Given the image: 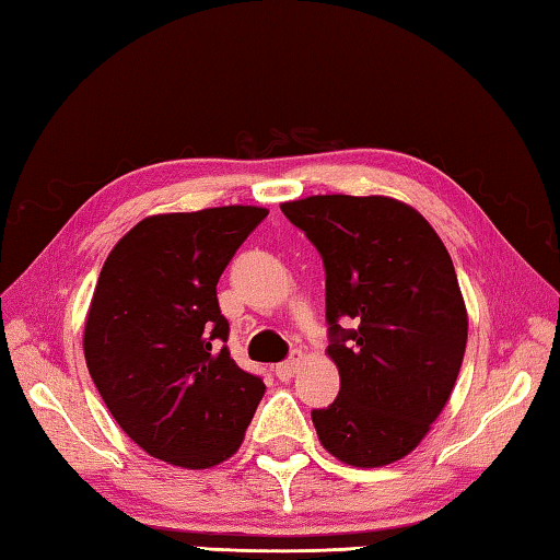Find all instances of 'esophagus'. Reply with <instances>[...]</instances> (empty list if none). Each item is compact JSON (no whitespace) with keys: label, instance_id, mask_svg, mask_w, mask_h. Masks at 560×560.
<instances>
[{"label":"esophagus","instance_id":"1","mask_svg":"<svg viewBox=\"0 0 560 560\" xmlns=\"http://www.w3.org/2000/svg\"><path fill=\"white\" fill-rule=\"evenodd\" d=\"M300 365H303V358H300V355H292L290 360H285V363L275 365V375H278L280 381H290V377H295V375H298Z\"/></svg>","mask_w":560,"mask_h":560}]
</instances>
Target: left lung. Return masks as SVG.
<instances>
[{"label": "left lung", "mask_w": 560, "mask_h": 560, "mask_svg": "<svg viewBox=\"0 0 560 560\" xmlns=\"http://www.w3.org/2000/svg\"><path fill=\"white\" fill-rule=\"evenodd\" d=\"M280 210L325 265L332 406L313 410L323 448L352 468L406 458L458 381L468 310L443 240L410 205L385 195H310ZM342 316L359 323L340 329Z\"/></svg>", "instance_id": "1"}]
</instances>
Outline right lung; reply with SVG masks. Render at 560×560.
<instances>
[{
    "instance_id": "1",
    "label": "right lung",
    "mask_w": 560,
    "mask_h": 560,
    "mask_svg": "<svg viewBox=\"0 0 560 560\" xmlns=\"http://www.w3.org/2000/svg\"><path fill=\"white\" fill-rule=\"evenodd\" d=\"M268 218L255 205L150 214L112 247L84 320V360L112 418L152 458L202 470L235 455L265 395L220 342L218 280Z\"/></svg>"
}]
</instances>
